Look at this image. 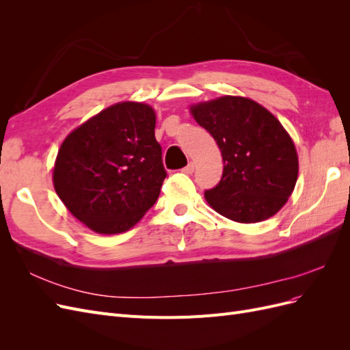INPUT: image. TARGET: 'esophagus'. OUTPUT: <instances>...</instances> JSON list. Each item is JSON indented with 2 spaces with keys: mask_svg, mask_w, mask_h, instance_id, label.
I'll list each match as a JSON object with an SVG mask.
<instances>
[{
  "mask_svg": "<svg viewBox=\"0 0 350 350\" xmlns=\"http://www.w3.org/2000/svg\"><path fill=\"white\" fill-rule=\"evenodd\" d=\"M194 167H196V165H194L193 162H189V163L183 169V172H184V174H188V175L193 174V172H194Z\"/></svg>",
  "mask_w": 350,
  "mask_h": 350,
  "instance_id": "esophagus-1",
  "label": "esophagus"
}]
</instances>
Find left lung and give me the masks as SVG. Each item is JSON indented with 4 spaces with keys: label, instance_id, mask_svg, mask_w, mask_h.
<instances>
[{
    "label": "left lung",
    "instance_id": "left-lung-1",
    "mask_svg": "<svg viewBox=\"0 0 350 350\" xmlns=\"http://www.w3.org/2000/svg\"><path fill=\"white\" fill-rule=\"evenodd\" d=\"M196 121L216 140L224 175L206 189L207 203L239 224L276 215L298 179V154L276 116L248 98L224 96L191 107Z\"/></svg>",
    "mask_w": 350,
    "mask_h": 350
}]
</instances>
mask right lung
Here are the masks:
<instances>
[{
    "instance_id": "add662e5",
    "label": "right lung",
    "mask_w": 350,
    "mask_h": 350,
    "mask_svg": "<svg viewBox=\"0 0 350 350\" xmlns=\"http://www.w3.org/2000/svg\"><path fill=\"white\" fill-rule=\"evenodd\" d=\"M154 126L149 105L122 102L67 135L54 187L74 217L98 234H121L156 203L166 171Z\"/></svg>"
}]
</instances>
